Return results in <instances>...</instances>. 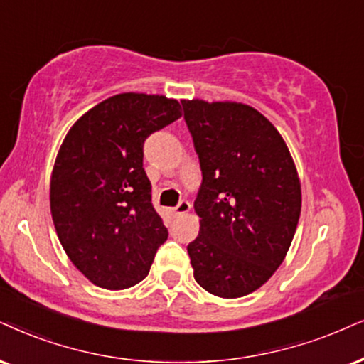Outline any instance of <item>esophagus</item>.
<instances>
[{
    "mask_svg": "<svg viewBox=\"0 0 364 364\" xmlns=\"http://www.w3.org/2000/svg\"><path fill=\"white\" fill-rule=\"evenodd\" d=\"M190 208H191L190 201H188V200H181L176 206H174L173 213H174V215H185V213H188V211H190Z\"/></svg>",
    "mask_w": 364,
    "mask_h": 364,
    "instance_id": "obj_1",
    "label": "esophagus"
}]
</instances>
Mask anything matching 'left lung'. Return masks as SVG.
I'll use <instances>...</instances> for the list:
<instances>
[{"instance_id": "8db88e82", "label": "left lung", "mask_w": 364, "mask_h": 364, "mask_svg": "<svg viewBox=\"0 0 364 364\" xmlns=\"http://www.w3.org/2000/svg\"><path fill=\"white\" fill-rule=\"evenodd\" d=\"M181 104L203 176L200 235L188 245L195 280L213 296H247L272 277L296 233L301 183L292 156L250 105Z\"/></svg>"}]
</instances>
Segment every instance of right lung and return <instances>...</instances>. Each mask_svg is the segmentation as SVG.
I'll list each match as a JSON object with an SVG mask.
<instances>
[{
	"instance_id": "right-lung-1",
	"label": "right lung",
	"mask_w": 364,
	"mask_h": 364,
	"mask_svg": "<svg viewBox=\"0 0 364 364\" xmlns=\"http://www.w3.org/2000/svg\"><path fill=\"white\" fill-rule=\"evenodd\" d=\"M179 117L178 100L127 92L92 107L63 139L50 183L53 225L72 264L99 287L141 282L166 242L142 148Z\"/></svg>"
}]
</instances>
